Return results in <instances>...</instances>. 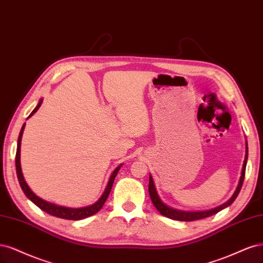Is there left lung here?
I'll list each match as a JSON object with an SVG mask.
<instances>
[{"label":"left lung","mask_w":263,"mask_h":263,"mask_svg":"<svg viewBox=\"0 0 263 263\" xmlns=\"http://www.w3.org/2000/svg\"><path fill=\"white\" fill-rule=\"evenodd\" d=\"M247 159H248V144H247V139H246V154H245V160L242 164V168H241V175L239 178L238 184H237V188L235 190V192L233 193V196L231 197V199L226 201L225 203H223L222 205H218L214 209L211 210H206V211H182V210H178V209H174L172 206L167 205L166 203L160 199L159 194L156 190L155 187V182L153 180V177L149 174V182H148V193L152 202H153L154 206L157 209V211L159 212L160 214L168 217L175 219V221H182V222H191V221H197V219H201V218H205L209 216L214 215L216 213H218L219 211L224 210L225 208L230 206L232 203L235 201V199L238 196V193L241 189V185L245 179V172H246V165H247Z\"/></svg>","instance_id":"1"}]
</instances>
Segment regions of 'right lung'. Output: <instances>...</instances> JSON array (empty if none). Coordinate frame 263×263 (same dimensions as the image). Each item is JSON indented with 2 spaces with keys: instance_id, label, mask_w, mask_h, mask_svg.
Listing matches in <instances>:
<instances>
[{
  "instance_id": "right-lung-1",
  "label": "right lung",
  "mask_w": 263,
  "mask_h": 263,
  "mask_svg": "<svg viewBox=\"0 0 263 263\" xmlns=\"http://www.w3.org/2000/svg\"><path fill=\"white\" fill-rule=\"evenodd\" d=\"M42 100L44 99H40L38 105L36 106V108L32 110V112L28 116L27 119L37 112V110L39 109V107L42 104ZM25 124L24 123L22 126V130L20 132L18 135V141H17V151H16V159H15V164H16V174H17V178H18V181L22 187V190L24 191L25 196H26L33 204H36L39 209H41L42 211H45L46 213L52 215V216H57V217H60V218H64V219H73V221H79V219H83V218H86L88 216H91L96 214L97 212L103 208V205L105 204V202L109 196L110 191H111L112 188V184L115 181V178L119 172V169L121 168V166L123 164H120L118 167H116L115 171L111 173V176H110L108 183L106 185V189L101 194V197L94 203V204L88 205V206H84V208H67V206H63V205H58L54 204L52 202H48L44 199L39 198L37 194L33 192L30 188L29 185L27 184L26 180H25L23 172H22V166H21V143H22V137H23V133H24V129H25Z\"/></svg>"
}]
</instances>
